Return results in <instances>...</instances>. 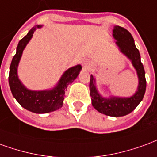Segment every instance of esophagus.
Here are the masks:
<instances>
[{"label": "esophagus", "instance_id": "esophagus-1", "mask_svg": "<svg viewBox=\"0 0 157 157\" xmlns=\"http://www.w3.org/2000/svg\"><path fill=\"white\" fill-rule=\"evenodd\" d=\"M83 66L85 69H90L92 65H91V63L89 60H84L83 63Z\"/></svg>", "mask_w": 157, "mask_h": 157}]
</instances>
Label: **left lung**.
<instances>
[{
	"label": "left lung",
	"mask_w": 157,
	"mask_h": 157,
	"mask_svg": "<svg viewBox=\"0 0 157 157\" xmlns=\"http://www.w3.org/2000/svg\"><path fill=\"white\" fill-rule=\"evenodd\" d=\"M113 36L116 40L115 43L119 47L120 51L130 59L136 70L139 79L137 91L130 98L114 96L110 98H104L96 89L95 78L92 74L90 75V90L92 105L96 110L109 116L121 117L133 111L142 100L146 92V80L139 50L135 45L133 36H131L130 32L124 27L115 26L113 29Z\"/></svg>",
	"instance_id": "8db88e82"
}]
</instances>
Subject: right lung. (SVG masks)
<instances>
[{
	"instance_id": "1",
	"label": "right lung",
	"mask_w": 157,
	"mask_h": 157,
	"mask_svg": "<svg viewBox=\"0 0 157 157\" xmlns=\"http://www.w3.org/2000/svg\"><path fill=\"white\" fill-rule=\"evenodd\" d=\"M42 26L33 27L22 39L20 40L17 48V52L12 58L10 73H9V85L12 95L24 109L36 114H45L57 110L61 108L63 104L65 90L68 84L74 82L78 76L81 65H76L68 68L62 75L58 84L50 90L33 91L27 90L21 83L17 76V67L25 47L33 37V33L36 28Z\"/></svg>"
}]
</instances>
